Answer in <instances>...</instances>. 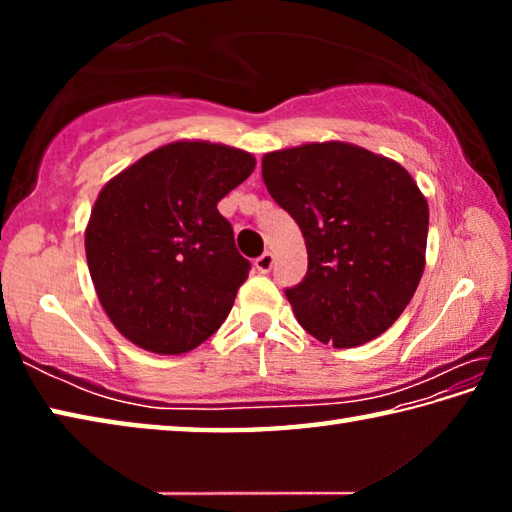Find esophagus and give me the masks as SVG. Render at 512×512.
<instances>
[{"instance_id":"34e87169","label":"esophagus","mask_w":512,"mask_h":512,"mask_svg":"<svg viewBox=\"0 0 512 512\" xmlns=\"http://www.w3.org/2000/svg\"><path fill=\"white\" fill-rule=\"evenodd\" d=\"M255 268H257L259 273H268V271H271V268H273V253H268V250H266V253L259 255V257L255 259Z\"/></svg>"}]
</instances>
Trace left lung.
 <instances>
[{"label": "left lung", "instance_id": "1", "mask_svg": "<svg viewBox=\"0 0 512 512\" xmlns=\"http://www.w3.org/2000/svg\"><path fill=\"white\" fill-rule=\"evenodd\" d=\"M262 176L305 237L307 275L284 289L298 323L334 348L384 334L424 271L429 207L409 171L323 142L266 153Z\"/></svg>", "mask_w": 512, "mask_h": 512}]
</instances>
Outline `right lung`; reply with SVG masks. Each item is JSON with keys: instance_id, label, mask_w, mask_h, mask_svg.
<instances>
[{"instance_id": "add662e5", "label": "right lung", "mask_w": 512, "mask_h": 512, "mask_svg": "<svg viewBox=\"0 0 512 512\" xmlns=\"http://www.w3.org/2000/svg\"><path fill=\"white\" fill-rule=\"evenodd\" d=\"M253 169L246 151L173 142L101 189L85 255L101 307L128 341L183 354L228 318L250 262L216 203Z\"/></svg>"}]
</instances>
